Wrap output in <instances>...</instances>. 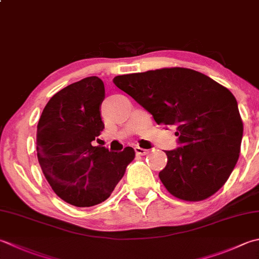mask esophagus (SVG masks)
I'll use <instances>...</instances> for the list:
<instances>
[{"mask_svg":"<svg viewBox=\"0 0 259 259\" xmlns=\"http://www.w3.org/2000/svg\"><path fill=\"white\" fill-rule=\"evenodd\" d=\"M135 151H136V154L139 155V156H145V155H147V154L149 153V150L144 149V148H140V147H135Z\"/></svg>","mask_w":259,"mask_h":259,"instance_id":"1","label":"esophagus"}]
</instances>
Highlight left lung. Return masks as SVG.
<instances>
[{
  "instance_id": "8db88e82",
  "label": "left lung",
  "mask_w": 259,
  "mask_h": 259,
  "mask_svg": "<svg viewBox=\"0 0 259 259\" xmlns=\"http://www.w3.org/2000/svg\"><path fill=\"white\" fill-rule=\"evenodd\" d=\"M113 83L153 115L174 126L179 148L166 150L159 171L170 194L185 201L213 195L239 158L244 125L236 98L193 69L173 67L115 76Z\"/></svg>"
}]
</instances>
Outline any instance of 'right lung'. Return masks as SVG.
Masks as SVG:
<instances>
[{"label": "right lung", "mask_w": 259, "mask_h": 259, "mask_svg": "<svg viewBox=\"0 0 259 259\" xmlns=\"http://www.w3.org/2000/svg\"><path fill=\"white\" fill-rule=\"evenodd\" d=\"M104 98L99 77L80 79L49 100L37 125V156L46 180L60 199L78 207L108 199L135 159L131 147L112 153L92 146L104 129Z\"/></svg>", "instance_id": "right-lung-1"}]
</instances>
